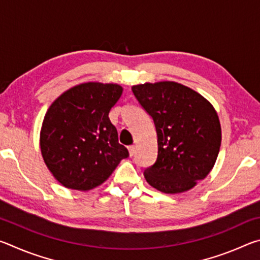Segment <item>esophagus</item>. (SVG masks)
I'll use <instances>...</instances> for the list:
<instances>
[{"label": "esophagus", "mask_w": 260, "mask_h": 260, "mask_svg": "<svg viewBox=\"0 0 260 260\" xmlns=\"http://www.w3.org/2000/svg\"><path fill=\"white\" fill-rule=\"evenodd\" d=\"M128 152H129V156L133 157L134 153H135V147H134V146L128 147Z\"/></svg>", "instance_id": "obj_1"}]
</instances>
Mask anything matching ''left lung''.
Here are the masks:
<instances>
[{"label":"left lung","mask_w":260,"mask_h":260,"mask_svg":"<svg viewBox=\"0 0 260 260\" xmlns=\"http://www.w3.org/2000/svg\"><path fill=\"white\" fill-rule=\"evenodd\" d=\"M157 132L158 156L144 171L147 182L165 193L190 190L211 172L221 146L218 113L204 96L175 81L132 87Z\"/></svg>","instance_id":"obj_1"}]
</instances>
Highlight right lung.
<instances>
[{
  "instance_id": "obj_1",
  "label": "right lung",
  "mask_w": 260,
  "mask_h": 260,
  "mask_svg": "<svg viewBox=\"0 0 260 260\" xmlns=\"http://www.w3.org/2000/svg\"><path fill=\"white\" fill-rule=\"evenodd\" d=\"M122 90L118 83L83 82L64 91L48 108L40 131L41 155L61 186L94 189L128 157L109 119Z\"/></svg>"
}]
</instances>
